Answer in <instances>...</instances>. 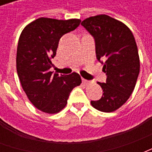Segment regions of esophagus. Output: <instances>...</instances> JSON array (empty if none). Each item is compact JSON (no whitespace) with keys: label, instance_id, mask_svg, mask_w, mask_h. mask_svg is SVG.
Here are the masks:
<instances>
[{"label":"esophagus","instance_id":"1","mask_svg":"<svg viewBox=\"0 0 152 152\" xmlns=\"http://www.w3.org/2000/svg\"><path fill=\"white\" fill-rule=\"evenodd\" d=\"M82 81L83 83L86 85V86H87V85H89V84H90V81L89 80H85V79H82Z\"/></svg>","mask_w":152,"mask_h":152}]
</instances>
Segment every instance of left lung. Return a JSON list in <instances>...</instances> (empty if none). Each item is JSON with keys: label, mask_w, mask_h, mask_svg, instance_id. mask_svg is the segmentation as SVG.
Wrapping results in <instances>:
<instances>
[{"label": "left lung", "mask_w": 152, "mask_h": 152, "mask_svg": "<svg viewBox=\"0 0 152 152\" xmlns=\"http://www.w3.org/2000/svg\"><path fill=\"white\" fill-rule=\"evenodd\" d=\"M81 25L95 40L97 58L103 64L106 83H99L102 96L91 105L103 112H112L124 105L134 91L140 70L135 39L122 22L106 15L86 18Z\"/></svg>", "instance_id": "left-lung-1"}]
</instances>
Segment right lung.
Here are the masks:
<instances>
[{
    "label": "right lung",
    "mask_w": 152,
    "mask_h": 152,
    "mask_svg": "<svg viewBox=\"0 0 152 152\" xmlns=\"http://www.w3.org/2000/svg\"><path fill=\"white\" fill-rule=\"evenodd\" d=\"M80 23L78 18H39L22 31L17 48V72L27 97L41 112L56 114L62 111L71 91L81 84L78 73L59 76L50 71L60 38L75 30Z\"/></svg>",
    "instance_id": "right-lung-1"
}]
</instances>
